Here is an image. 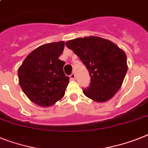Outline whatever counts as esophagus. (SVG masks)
Here are the masks:
<instances>
[{"label": "esophagus", "instance_id": "obj_1", "mask_svg": "<svg viewBox=\"0 0 148 148\" xmlns=\"http://www.w3.org/2000/svg\"><path fill=\"white\" fill-rule=\"evenodd\" d=\"M70 78H71V80H75V79H76V76H75V74H72L70 76Z\"/></svg>", "mask_w": 148, "mask_h": 148}]
</instances>
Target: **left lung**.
I'll return each mask as SVG.
<instances>
[{
    "mask_svg": "<svg viewBox=\"0 0 148 148\" xmlns=\"http://www.w3.org/2000/svg\"><path fill=\"white\" fill-rule=\"evenodd\" d=\"M83 62L91 77L84 95L96 102L114 97L123 84L128 70L125 52L109 40L96 36L71 40L65 43Z\"/></svg>",
    "mask_w": 148,
    "mask_h": 148,
    "instance_id": "obj_1",
    "label": "left lung"
}]
</instances>
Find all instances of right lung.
I'll return each mask as SVG.
<instances>
[{"label": "right lung", "instance_id": "1", "mask_svg": "<svg viewBox=\"0 0 148 148\" xmlns=\"http://www.w3.org/2000/svg\"><path fill=\"white\" fill-rule=\"evenodd\" d=\"M64 41L46 43L28 54L18 68V83L26 96L36 105L47 108L62 99L69 83L64 62L59 59Z\"/></svg>", "mask_w": 148, "mask_h": 148}]
</instances>
